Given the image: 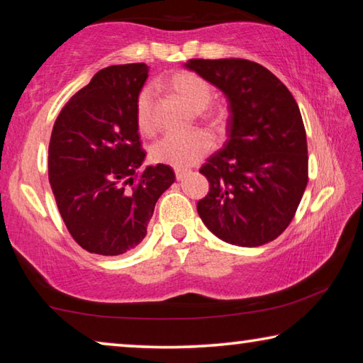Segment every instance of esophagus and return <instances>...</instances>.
<instances>
[{
    "label": "esophagus",
    "mask_w": 363,
    "mask_h": 363,
    "mask_svg": "<svg viewBox=\"0 0 363 363\" xmlns=\"http://www.w3.org/2000/svg\"><path fill=\"white\" fill-rule=\"evenodd\" d=\"M189 173H190L189 169H181V168L174 169V174H176V179H177V181H182L184 177H186Z\"/></svg>",
    "instance_id": "1"
}]
</instances>
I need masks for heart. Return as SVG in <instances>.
Returning <instances> with one entry per match:
<instances>
[{
	"label": "heart",
	"instance_id": "obj_1",
	"mask_svg": "<svg viewBox=\"0 0 363 363\" xmlns=\"http://www.w3.org/2000/svg\"><path fill=\"white\" fill-rule=\"evenodd\" d=\"M168 88L177 99L199 115L211 101L213 91L210 83L192 72H177L168 79ZM136 123L140 133L150 134L155 130L153 120V93L150 88L140 91L136 99ZM213 149V139L205 131H190L184 134H169L153 145L152 158L157 163L173 168H189L199 163Z\"/></svg>",
	"mask_w": 363,
	"mask_h": 363
}]
</instances>
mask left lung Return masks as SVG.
<instances>
[{
  "label": "left lung",
  "instance_id": "1",
  "mask_svg": "<svg viewBox=\"0 0 363 363\" xmlns=\"http://www.w3.org/2000/svg\"><path fill=\"white\" fill-rule=\"evenodd\" d=\"M223 91L227 140L200 168L210 192L196 203L203 224L237 247H261L291 223L307 186V140L296 101L266 67L247 59L184 64Z\"/></svg>",
  "mask_w": 363,
  "mask_h": 363
}]
</instances>
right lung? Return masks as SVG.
Masks as SVG:
<instances>
[{
    "label": "right lung",
    "instance_id": "obj_1",
    "mask_svg": "<svg viewBox=\"0 0 363 363\" xmlns=\"http://www.w3.org/2000/svg\"><path fill=\"white\" fill-rule=\"evenodd\" d=\"M147 77L145 64L102 69L54 123L49 184L73 240L89 253L118 256L136 248L160 195L176 181L162 163L139 174L145 152L136 99Z\"/></svg>",
    "mask_w": 363,
    "mask_h": 363
}]
</instances>
